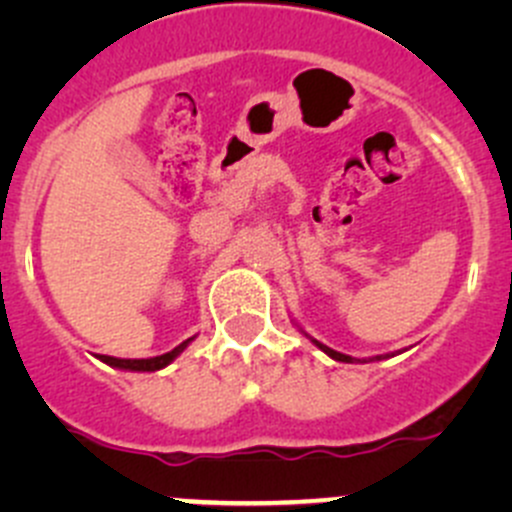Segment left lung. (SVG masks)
Masks as SVG:
<instances>
[{
  "mask_svg": "<svg viewBox=\"0 0 512 512\" xmlns=\"http://www.w3.org/2000/svg\"><path fill=\"white\" fill-rule=\"evenodd\" d=\"M302 334H304V332H302ZM304 337H307V339H309V342H312V344H314V347H319V349H322V352H324V354H327V356H332V359H334V361H344V364H352V361H354V356H349V354H342V352H334V349H329V347H327V344L317 342V339H312V337H309V334H304ZM374 359H376V361H381V359H389V354H381V356H374ZM374 359H371V361H374Z\"/></svg>",
  "mask_w": 512,
  "mask_h": 512,
  "instance_id": "1",
  "label": "left lung"
}]
</instances>
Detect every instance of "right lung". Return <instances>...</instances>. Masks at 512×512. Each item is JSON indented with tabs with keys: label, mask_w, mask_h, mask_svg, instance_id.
Here are the masks:
<instances>
[{
	"label": "right lung",
	"mask_w": 512,
	"mask_h": 512,
	"mask_svg": "<svg viewBox=\"0 0 512 512\" xmlns=\"http://www.w3.org/2000/svg\"><path fill=\"white\" fill-rule=\"evenodd\" d=\"M190 342H193V337L185 339L183 344H178V347H175L173 352L160 354V356H151V359H116V356H106V354H101V356H98V359H101L103 364L113 366V369H123V371H158V369H163V366H168L170 361L175 359V356L183 354V349L188 347Z\"/></svg>",
	"instance_id": "add662e5"
}]
</instances>
